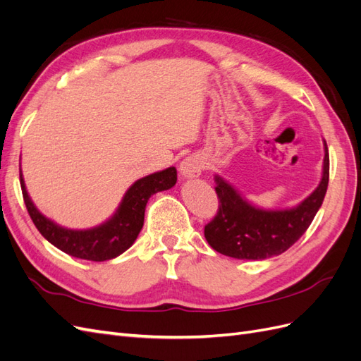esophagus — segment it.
I'll return each instance as SVG.
<instances>
[{
  "label": "esophagus",
  "mask_w": 361,
  "mask_h": 361,
  "mask_svg": "<svg viewBox=\"0 0 361 361\" xmlns=\"http://www.w3.org/2000/svg\"><path fill=\"white\" fill-rule=\"evenodd\" d=\"M179 170H180V174H182L183 178H187V179L197 178L199 174L202 173V170H203L202 161H200L199 157L190 155V157H187L180 162Z\"/></svg>",
  "instance_id": "obj_1"
}]
</instances>
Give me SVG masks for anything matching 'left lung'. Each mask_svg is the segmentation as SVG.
<instances>
[{
    "instance_id": "obj_1",
    "label": "left lung",
    "mask_w": 361,
    "mask_h": 361,
    "mask_svg": "<svg viewBox=\"0 0 361 361\" xmlns=\"http://www.w3.org/2000/svg\"><path fill=\"white\" fill-rule=\"evenodd\" d=\"M322 178L314 191L297 206L264 209L251 204L233 185L215 174L218 212L204 226V238L215 251L228 257L264 260L292 247L312 224L324 202L330 178L329 147L324 140Z\"/></svg>"
}]
</instances>
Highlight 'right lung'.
<instances>
[{"label":"right lung","instance_id":"add662e5","mask_svg":"<svg viewBox=\"0 0 361 361\" xmlns=\"http://www.w3.org/2000/svg\"><path fill=\"white\" fill-rule=\"evenodd\" d=\"M19 179L27 211L37 231L47 241L69 256L104 262L120 256L135 243L145 223V211L150 195L174 187L178 180V171L174 167H169L138 179L125 192L111 218H108L99 226L84 228V231L61 227L47 218L28 195L23 171L19 173Z\"/></svg>","mask_w":361,"mask_h":361}]
</instances>
